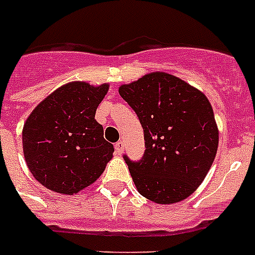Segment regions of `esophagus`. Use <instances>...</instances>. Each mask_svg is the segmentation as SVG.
<instances>
[{
    "label": "esophagus",
    "mask_w": 255,
    "mask_h": 255,
    "mask_svg": "<svg viewBox=\"0 0 255 255\" xmlns=\"http://www.w3.org/2000/svg\"><path fill=\"white\" fill-rule=\"evenodd\" d=\"M115 149H116V152L119 153V155H122V153H123V151H124V143H123V141H122V140H120V141H118V143L115 144Z\"/></svg>",
    "instance_id": "obj_1"
}]
</instances>
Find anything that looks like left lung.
<instances>
[{"mask_svg": "<svg viewBox=\"0 0 255 255\" xmlns=\"http://www.w3.org/2000/svg\"><path fill=\"white\" fill-rule=\"evenodd\" d=\"M119 94L139 118L145 152L124 160L139 193L156 204L189 197L209 172L218 148L213 108L200 90L167 73L122 85Z\"/></svg>", "mask_w": 255, "mask_h": 255, "instance_id": "8db88e82", "label": "left lung"}]
</instances>
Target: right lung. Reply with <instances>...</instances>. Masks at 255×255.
Segmentation results:
<instances>
[{"label":"right lung","instance_id":"obj_1","mask_svg":"<svg viewBox=\"0 0 255 255\" xmlns=\"http://www.w3.org/2000/svg\"><path fill=\"white\" fill-rule=\"evenodd\" d=\"M108 83L70 82L34 108L22 129L27 168L39 184L63 194L95 182L112 159L114 145L103 137L95 112Z\"/></svg>","mask_w":255,"mask_h":255}]
</instances>
